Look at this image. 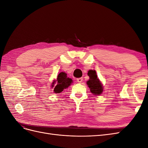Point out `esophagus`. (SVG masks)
I'll return each mask as SVG.
<instances>
[{"label": "esophagus", "instance_id": "34e87169", "mask_svg": "<svg viewBox=\"0 0 148 148\" xmlns=\"http://www.w3.org/2000/svg\"><path fill=\"white\" fill-rule=\"evenodd\" d=\"M77 82H78V83H82V82H83V78H77Z\"/></svg>", "mask_w": 148, "mask_h": 148}]
</instances>
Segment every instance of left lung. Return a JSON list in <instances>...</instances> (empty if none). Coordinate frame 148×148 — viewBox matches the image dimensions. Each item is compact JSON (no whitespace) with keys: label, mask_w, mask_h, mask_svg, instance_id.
<instances>
[{"label":"left lung","mask_w":148,"mask_h":148,"mask_svg":"<svg viewBox=\"0 0 148 148\" xmlns=\"http://www.w3.org/2000/svg\"><path fill=\"white\" fill-rule=\"evenodd\" d=\"M88 75L89 79L86 82V84L90 89L91 92L96 96L101 95L104 91V87L100 79L97 77L96 71L95 70H89L88 72Z\"/></svg>","instance_id":"obj_1"}]
</instances>
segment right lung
I'll list each match as a JSON object with an SVG mask.
<instances>
[{"label":"right lung","mask_w":148,"mask_h":148,"mask_svg":"<svg viewBox=\"0 0 148 148\" xmlns=\"http://www.w3.org/2000/svg\"><path fill=\"white\" fill-rule=\"evenodd\" d=\"M73 83V80L71 78L67 77V75L65 72H60L57 78V79L53 81L51 86L53 88V92L60 93L63 91L64 89L68 88L71 84ZM55 84H56L55 85ZM55 86H54V85Z\"/></svg>","instance_id":"add662e5"}]
</instances>
